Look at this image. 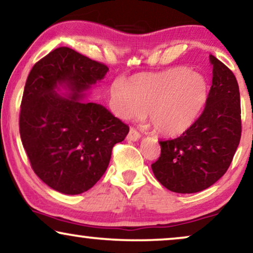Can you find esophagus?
Returning a JSON list of instances; mask_svg holds the SVG:
<instances>
[{
    "label": "esophagus",
    "instance_id": "obj_1",
    "mask_svg": "<svg viewBox=\"0 0 253 253\" xmlns=\"http://www.w3.org/2000/svg\"><path fill=\"white\" fill-rule=\"evenodd\" d=\"M140 136H141V134L132 127V128L129 129L128 135H127V140H129V141H137V140L140 139Z\"/></svg>",
    "mask_w": 253,
    "mask_h": 253
}]
</instances>
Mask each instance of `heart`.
<instances>
[{"label":"heart","mask_w":253,"mask_h":253,"mask_svg":"<svg viewBox=\"0 0 253 253\" xmlns=\"http://www.w3.org/2000/svg\"><path fill=\"white\" fill-rule=\"evenodd\" d=\"M208 91V82L201 73L174 68L137 75L127 84L117 83L112 98L123 119H141L148 113L155 130L176 136L196 121L207 103Z\"/></svg>","instance_id":"obj_1"}]
</instances>
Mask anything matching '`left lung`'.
Returning a JSON list of instances; mask_svg holds the SVG:
<instances>
[{"mask_svg":"<svg viewBox=\"0 0 253 253\" xmlns=\"http://www.w3.org/2000/svg\"><path fill=\"white\" fill-rule=\"evenodd\" d=\"M212 85L206 107L181 136L159 141L161 154L152 165L156 180L170 191H202L225 174L241 141V97L237 79L215 56Z\"/></svg>","mask_w":253,"mask_h":253,"instance_id":"obj_1","label":"left lung"}]
</instances>
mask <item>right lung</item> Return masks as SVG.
Instances as JSON below:
<instances>
[{
	"instance_id": "obj_1",
	"label": "right lung",
	"mask_w": 253,
	"mask_h": 253,
	"mask_svg": "<svg viewBox=\"0 0 253 253\" xmlns=\"http://www.w3.org/2000/svg\"><path fill=\"white\" fill-rule=\"evenodd\" d=\"M108 71L66 46L57 47L35 64L24 86L20 134L35 174L59 193L82 194L100 180L113 146L129 132L101 105L83 101V91ZM66 84L68 97L54 91Z\"/></svg>"
}]
</instances>
